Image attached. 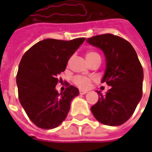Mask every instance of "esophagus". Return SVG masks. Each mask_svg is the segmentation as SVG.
Instances as JSON below:
<instances>
[{
	"label": "esophagus",
	"instance_id": "1",
	"mask_svg": "<svg viewBox=\"0 0 152 152\" xmlns=\"http://www.w3.org/2000/svg\"><path fill=\"white\" fill-rule=\"evenodd\" d=\"M87 92H88L87 90H82V89H80V90H79L80 94H86Z\"/></svg>",
	"mask_w": 152,
	"mask_h": 152
}]
</instances>
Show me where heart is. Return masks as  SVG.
Wrapping results in <instances>:
<instances>
[{"label": "heart", "instance_id": "b5f03b06", "mask_svg": "<svg viewBox=\"0 0 152 152\" xmlns=\"http://www.w3.org/2000/svg\"><path fill=\"white\" fill-rule=\"evenodd\" d=\"M96 57H100L99 54L96 52H88L86 53V58L88 60L89 63L92 61L94 58H95ZM94 80L93 77H88V76H76L75 77H73L72 81L74 83V85L77 86L80 89H87L89 88L90 84Z\"/></svg>", "mask_w": 152, "mask_h": 152}]
</instances>
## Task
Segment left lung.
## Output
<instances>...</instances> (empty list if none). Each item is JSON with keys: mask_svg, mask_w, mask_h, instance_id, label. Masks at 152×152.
Here are the masks:
<instances>
[{"mask_svg": "<svg viewBox=\"0 0 152 152\" xmlns=\"http://www.w3.org/2000/svg\"><path fill=\"white\" fill-rule=\"evenodd\" d=\"M87 42L105 54L106 72L102 82L111 86L106 95L97 91L99 101L91 107V112L102 124L121 125L134 114L142 99V66L131 44L122 37L107 33L88 38Z\"/></svg>", "mask_w": 152, "mask_h": 152, "instance_id": "1", "label": "left lung"}]
</instances>
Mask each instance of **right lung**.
Wrapping results in <instances>:
<instances>
[{
  "instance_id": "obj_1",
  "label": "right lung",
  "mask_w": 152,
  "mask_h": 152,
  "mask_svg": "<svg viewBox=\"0 0 152 152\" xmlns=\"http://www.w3.org/2000/svg\"><path fill=\"white\" fill-rule=\"evenodd\" d=\"M86 38L71 40L45 39L35 44L22 58L16 82L18 99L29 119L37 127L51 129L66 119L71 102L79 95L75 86H69L58 94L55 89L60 73Z\"/></svg>"
}]
</instances>
